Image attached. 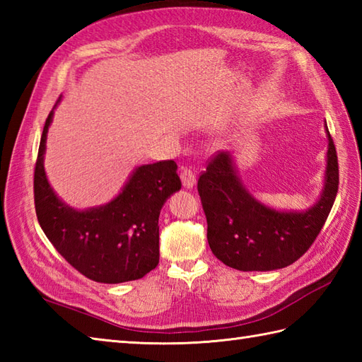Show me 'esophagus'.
<instances>
[{
	"mask_svg": "<svg viewBox=\"0 0 362 362\" xmlns=\"http://www.w3.org/2000/svg\"><path fill=\"white\" fill-rule=\"evenodd\" d=\"M180 179H182V183H183V187H185V188H193L196 185V175L193 173V169L188 168V166L182 169Z\"/></svg>",
	"mask_w": 362,
	"mask_h": 362,
	"instance_id": "esophagus-1",
	"label": "esophagus"
}]
</instances>
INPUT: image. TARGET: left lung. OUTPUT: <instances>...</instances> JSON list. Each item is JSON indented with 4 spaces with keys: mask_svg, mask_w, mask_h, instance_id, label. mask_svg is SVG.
<instances>
[{
    "mask_svg": "<svg viewBox=\"0 0 362 362\" xmlns=\"http://www.w3.org/2000/svg\"><path fill=\"white\" fill-rule=\"evenodd\" d=\"M328 132V130H327ZM325 189L303 213L275 211L261 205L241 185L228 152L213 153L199 175L197 191L206 218V240L214 257L238 271H274L308 250L328 218L339 187V165L328 132Z\"/></svg>",
    "mask_w": 362,
    "mask_h": 362,
    "instance_id": "8db88e82",
    "label": "left lung"
}]
</instances>
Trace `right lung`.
Listing matches in <instances>:
<instances>
[{
    "mask_svg": "<svg viewBox=\"0 0 362 362\" xmlns=\"http://www.w3.org/2000/svg\"><path fill=\"white\" fill-rule=\"evenodd\" d=\"M52 112L46 118L34 169L38 224L76 271L99 283L138 280L158 264V216L166 199L182 188L174 160L136 169L117 199L76 211L54 194L43 153Z\"/></svg>",
    "mask_w": 362,
    "mask_h": 362,
    "instance_id": "add662e5",
    "label": "right lung"
}]
</instances>
